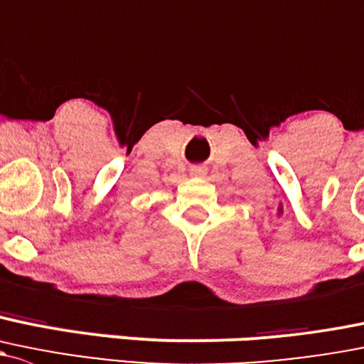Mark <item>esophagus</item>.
Masks as SVG:
<instances>
[{"mask_svg":"<svg viewBox=\"0 0 364 364\" xmlns=\"http://www.w3.org/2000/svg\"><path fill=\"white\" fill-rule=\"evenodd\" d=\"M190 174L195 176V178H202V176L205 174V169H204V167H200V166H193L192 169H190Z\"/></svg>","mask_w":364,"mask_h":364,"instance_id":"esophagus-1","label":"esophagus"}]
</instances>
